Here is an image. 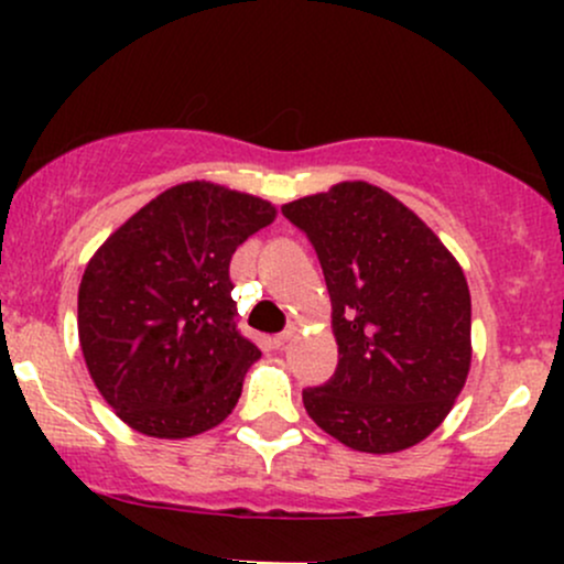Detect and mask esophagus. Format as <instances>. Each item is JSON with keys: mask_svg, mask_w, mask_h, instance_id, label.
<instances>
[{"mask_svg": "<svg viewBox=\"0 0 564 564\" xmlns=\"http://www.w3.org/2000/svg\"><path fill=\"white\" fill-rule=\"evenodd\" d=\"M291 336H294V328H286V332H281V334L273 336V345H275L278 349H281V347L286 345V341L291 339Z\"/></svg>", "mask_w": 564, "mask_h": 564, "instance_id": "esophagus-1", "label": "esophagus"}]
</instances>
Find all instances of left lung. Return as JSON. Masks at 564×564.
I'll return each mask as SVG.
<instances>
[{
	"label": "left lung",
	"instance_id": "8db88e82",
	"mask_svg": "<svg viewBox=\"0 0 564 564\" xmlns=\"http://www.w3.org/2000/svg\"><path fill=\"white\" fill-rule=\"evenodd\" d=\"M315 246L339 366L302 392L323 432L364 453L430 437L467 384L471 296L462 264L405 204L364 180L283 204Z\"/></svg>",
	"mask_w": 564,
	"mask_h": 564
}]
</instances>
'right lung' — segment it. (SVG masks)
I'll return each instance as SVG.
<instances>
[{
  "label": "right lung",
  "mask_w": 564,
  "mask_h": 564,
  "mask_svg": "<svg viewBox=\"0 0 564 564\" xmlns=\"http://www.w3.org/2000/svg\"><path fill=\"white\" fill-rule=\"evenodd\" d=\"M273 219L270 200L191 180L148 200L87 262L84 364L134 432L183 440L230 416L262 355L236 328L230 260Z\"/></svg>",
  "instance_id": "add662e5"
}]
</instances>
